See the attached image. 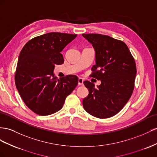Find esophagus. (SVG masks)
Here are the masks:
<instances>
[{"label": "esophagus", "mask_w": 157, "mask_h": 157, "mask_svg": "<svg viewBox=\"0 0 157 157\" xmlns=\"http://www.w3.org/2000/svg\"><path fill=\"white\" fill-rule=\"evenodd\" d=\"M78 85L79 86H83V79L81 78L78 79Z\"/></svg>", "instance_id": "34e87169"}]
</instances>
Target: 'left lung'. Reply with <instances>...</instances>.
<instances>
[{
    "label": "left lung",
    "instance_id": "obj_1",
    "mask_svg": "<svg viewBox=\"0 0 157 157\" xmlns=\"http://www.w3.org/2000/svg\"><path fill=\"white\" fill-rule=\"evenodd\" d=\"M95 52V65L92 77L101 85L89 81L83 84L89 95L83 100L84 109L99 118L114 116L122 110L132 96L137 73L135 60L123 41L101 34H82Z\"/></svg>",
    "mask_w": 157,
    "mask_h": 157
}]
</instances>
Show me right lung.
<instances>
[{
	"instance_id": "obj_1",
	"label": "right lung",
	"mask_w": 157,
	"mask_h": 157,
	"mask_svg": "<svg viewBox=\"0 0 157 157\" xmlns=\"http://www.w3.org/2000/svg\"><path fill=\"white\" fill-rule=\"evenodd\" d=\"M77 35L51 32L27 43L20 53L15 74L16 86L26 106L39 115L60 110L66 97L78 85L76 75L58 79L55 65L64 63L61 52Z\"/></svg>"
}]
</instances>
